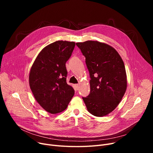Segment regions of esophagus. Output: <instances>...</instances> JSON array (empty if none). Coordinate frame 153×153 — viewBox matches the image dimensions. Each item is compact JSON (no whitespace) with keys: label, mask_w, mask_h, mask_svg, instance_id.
I'll return each instance as SVG.
<instances>
[{"label":"esophagus","mask_w":153,"mask_h":153,"mask_svg":"<svg viewBox=\"0 0 153 153\" xmlns=\"http://www.w3.org/2000/svg\"><path fill=\"white\" fill-rule=\"evenodd\" d=\"M79 84H75L74 85V89L77 91L79 89Z\"/></svg>","instance_id":"1"}]
</instances>
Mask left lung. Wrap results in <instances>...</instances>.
<instances>
[{
	"label": "left lung",
	"instance_id": "8db88e82",
	"mask_svg": "<svg viewBox=\"0 0 153 153\" xmlns=\"http://www.w3.org/2000/svg\"><path fill=\"white\" fill-rule=\"evenodd\" d=\"M85 57L91 91L82 97L88 111L96 117L107 115L121 102L127 87L124 62L111 46L97 41L77 43Z\"/></svg>",
	"mask_w": 153,
	"mask_h": 153
}]
</instances>
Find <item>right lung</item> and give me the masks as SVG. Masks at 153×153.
Here are the masks:
<instances>
[{"mask_svg": "<svg viewBox=\"0 0 153 153\" xmlns=\"http://www.w3.org/2000/svg\"><path fill=\"white\" fill-rule=\"evenodd\" d=\"M75 47L73 42L57 41L39 52L32 65L29 84L37 102L51 114L65 110L74 90L66 82V62Z\"/></svg>", "mask_w": 153, "mask_h": 153, "instance_id": "obj_1", "label": "right lung"}]
</instances>
